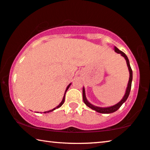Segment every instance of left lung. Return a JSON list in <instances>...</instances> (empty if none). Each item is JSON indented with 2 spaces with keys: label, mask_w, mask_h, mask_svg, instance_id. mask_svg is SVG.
<instances>
[{
  "label": "left lung",
  "mask_w": 150,
  "mask_h": 150,
  "mask_svg": "<svg viewBox=\"0 0 150 150\" xmlns=\"http://www.w3.org/2000/svg\"><path fill=\"white\" fill-rule=\"evenodd\" d=\"M115 51L117 53L120 54L121 56H122V57H123L125 59V60H126L127 67H128V69L129 71V74H130V75H129V83H128V86H127V88L126 89V93H125V94L124 96V97L122 98V99L120 100V101L118 102V104L114 105V106H112L106 107V108H102V107L93 106V105L89 103V102L88 101V100H87L86 96V92H85V89H84V88H83V100L84 103L86 104L88 107H89V108L92 109V110H94L96 112H98L102 113V114H110V113H112V112H114L117 111L118 109L122 106V104H123L125 101H126L127 98H128L129 93H130L131 88V83H132V79H133V71H132V69H131V68L130 64H129V61L128 59V57H127V55L125 54L123 52H122L121 50H120L119 49H118L116 46L115 47Z\"/></svg>",
  "instance_id": "8db88e82"
}]
</instances>
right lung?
I'll return each mask as SVG.
<instances>
[{"mask_svg":"<svg viewBox=\"0 0 150 150\" xmlns=\"http://www.w3.org/2000/svg\"><path fill=\"white\" fill-rule=\"evenodd\" d=\"M71 83H70L69 85V86H67V89H66V90H65V92H64V96H63V98H62V102H61V103L59 104V106H57V107H56V108H53V109H52V110H48V111H46V112H44V113H48V112H52V111H53V110H54L55 109H57V108H60V107H61L62 104H64V98H65V93H66V92H67V89L69 88V87H70V86H71Z\"/></svg>","mask_w":150,"mask_h":150,"instance_id":"1","label":"right lung"}]
</instances>
